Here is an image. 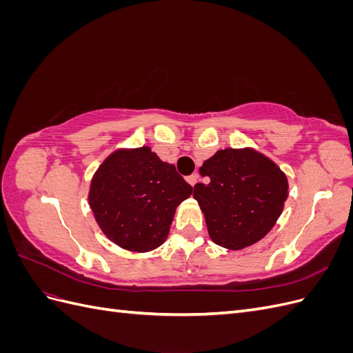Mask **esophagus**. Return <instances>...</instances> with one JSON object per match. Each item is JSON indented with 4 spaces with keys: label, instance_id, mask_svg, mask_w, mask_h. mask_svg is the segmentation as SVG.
<instances>
[{
    "label": "esophagus",
    "instance_id": "34e87169",
    "mask_svg": "<svg viewBox=\"0 0 353 353\" xmlns=\"http://www.w3.org/2000/svg\"><path fill=\"white\" fill-rule=\"evenodd\" d=\"M197 179H199V174H193V175H190V176H187V181H188V184H190L191 187H194V185H196V183H197Z\"/></svg>",
    "mask_w": 353,
    "mask_h": 353
}]
</instances>
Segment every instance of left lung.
<instances>
[{
    "label": "left lung",
    "instance_id": "obj_1",
    "mask_svg": "<svg viewBox=\"0 0 353 353\" xmlns=\"http://www.w3.org/2000/svg\"><path fill=\"white\" fill-rule=\"evenodd\" d=\"M208 184L194 185L213 243L240 250L263 239L280 218L287 178L272 160L244 148H225L200 168Z\"/></svg>",
    "mask_w": 353,
    "mask_h": 353
}]
</instances>
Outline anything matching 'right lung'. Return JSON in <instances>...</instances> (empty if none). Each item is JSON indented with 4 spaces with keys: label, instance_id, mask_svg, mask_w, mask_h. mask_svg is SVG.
Here are the masks:
<instances>
[{
    "label": "right lung",
    "instance_id": "obj_1",
    "mask_svg": "<svg viewBox=\"0 0 353 353\" xmlns=\"http://www.w3.org/2000/svg\"><path fill=\"white\" fill-rule=\"evenodd\" d=\"M193 193L174 165L148 147L114 152L95 172L90 206L113 243L132 252L159 248L169 232L176 206Z\"/></svg>",
    "mask_w": 353,
    "mask_h": 353
}]
</instances>
